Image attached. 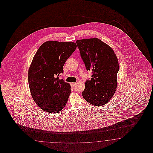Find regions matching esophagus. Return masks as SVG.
<instances>
[{
    "label": "esophagus",
    "instance_id": "obj_1",
    "mask_svg": "<svg viewBox=\"0 0 153 153\" xmlns=\"http://www.w3.org/2000/svg\"><path fill=\"white\" fill-rule=\"evenodd\" d=\"M71 86L72 87H74L76 85V83H71Z\"/></svg>",
    "mask_w": 153,
    "mask_h": 153
}]
</instances>
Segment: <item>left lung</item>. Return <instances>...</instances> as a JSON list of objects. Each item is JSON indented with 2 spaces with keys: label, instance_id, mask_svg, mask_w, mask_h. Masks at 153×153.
Here are the masks:
<instances>
[{
  "label": "left lung",
  "instance_id": "left-lung-1",
  "mask_svg": "<svg viewBox=\"0 0 153 153\" xmlns=\"http://www.w3.org/2000/svg\"><path fill=\"white\" fill-rule=\"evenodd\" d=\"M76 42L86 69L92 71L91 79L86 81L82 97L94 106L106 104L117 88L119 65L116 54L110 46L97 37Z\"/></svg>",
  "mask_w": 153,
  "mask_h": 153
}]
</instances>
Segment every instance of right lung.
<instances>
[{
    "label": "right lung",
    "instance_id": "add662e5",
    "mask_svg": "<svg viewBox=\"0 0 153 153\" xmlns=\"http://www.w3.org/2000/svg\"><path fill=\"white\" fill-rule=\"evenodd\" d=\"M76 47L73 42L48 41L33 56L28 72V85L33 100L43 111L58 113L65 106L71 86L59 78Z\"/></svg>",
    "mask_w": 153,
    "mask_h": 153
}]
</instances>
